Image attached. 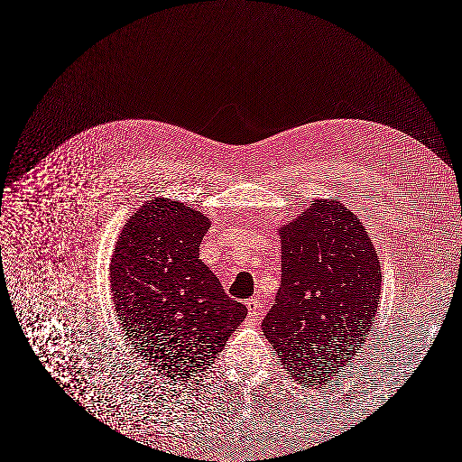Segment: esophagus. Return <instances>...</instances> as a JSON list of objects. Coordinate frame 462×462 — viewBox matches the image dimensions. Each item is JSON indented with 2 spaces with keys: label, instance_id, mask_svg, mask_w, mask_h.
Masks as SVG:
<instances>
[{
  "label": "esophagus",
  "instance_id": "1",
  "mask_svg": "<svg viewBox=\"0 0 462 462\" xmlns=\"http://www.w3.org/2000/svg\"><path fill=\"white\" fill-rule=\"evenodd\" d=\"M247 310H249V318H259L264 314V302L259 299H251L247 300Z\"/></svg>",
  "mask_w": 462,
  "mask_h": 462
}]
</instances>
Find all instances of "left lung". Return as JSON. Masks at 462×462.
Listing matches in <instances>:
<instances>
[{
	"instance_id": "1",
	"label": "left lung",
	"mask_w": 462,
	"mask_h": 462,
	"mask_svg": "<svg viewBox=\"0 0 462 462\" xmlns=\"http://www.w3.org/2000/svg\"><path fill=\"white\" fill-rule=\"evenodd\" d=\"M282 285L263 333L295 381L326 383L364 346L381 299L379 255L360 218L314 199L280 228Z\"/></svg>"
}]
</instances>
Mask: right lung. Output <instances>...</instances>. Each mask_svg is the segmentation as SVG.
I'll use <instances>...</instances> for the list:
<instances>
[{
	"mask_svg": "<svg viewBox=\"0 0 462 462\" xmlns=\"http://www.w3.org/2000/svg\"><path fill=\"white\" fill-rule=\"evenodd\" d=\"M207 217L169 198L127 220L111 257V291L127 339L169 381H189L247 316L199 259Z\"/></svg>",
	"mask_w": 462,
	"mask_h": 462,
	"instance_id": "add662e5",
	"label": "right lung"
}]
</instances>
